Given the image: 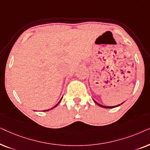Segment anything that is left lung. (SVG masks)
Segmentation results:
<instances>
[{
  "label": "left lung",
  "mask_w": 150,
  "mask_h": 150,
  "mask_svg": "<svg viewBox=\"0 0 150 150\" xmlns=\"http://www.w3.org/2000/svg\"><path fill=\"white\" fill-rule=\"evenodd\" d=\"M93 101L96 102V104H98V106H101V107H102V108H115V107H117V106H120V104H118V105H116V106H104V105H102V104H100L99 103H98L97 102H96L95 100H93ZM123 103H124V102H123ZM123 103H122L121 104H122Z\"/></svg>",
  "instance_id": "8db88e82"
}]
</instances>
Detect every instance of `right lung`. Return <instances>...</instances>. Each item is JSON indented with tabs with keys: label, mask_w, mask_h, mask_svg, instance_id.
Listing matches in <instances>:
<instances>
[{
	"label": "right lung",
	"mask_w": 150,
	"mask_h": 150,
	"mask_svg": "<svg viewBox=\"0 0 150 150\" xmlns=\"http://www.w3.org/2000/svg\"><path fill=\"white\" fill-rule=\"evenodd\" d=\"M62 98H63V97L62 98H61V99L60 100V101H59V102H58V103H57V104H56V105H55L54 106V107H52V108H50V109H48V110H44V111H48V110H51V109H52V108H55V107H56V106H57V105H58V104H59V103H60V102L61 101V100H62Z\"/></svg>",
	"instance_id": "1"
}]
</instances>
